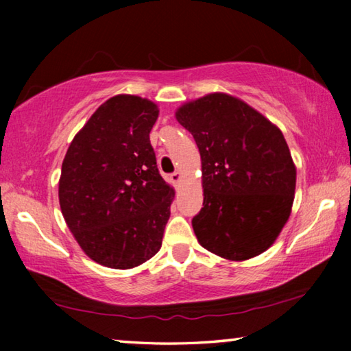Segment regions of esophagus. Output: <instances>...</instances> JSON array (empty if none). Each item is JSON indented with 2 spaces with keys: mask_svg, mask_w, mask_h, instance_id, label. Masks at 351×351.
I'll use <instances>...</instances> for the list:
<instances>
[{
  "mask_svg": "<svg viewBox=\"0 0 351 351\" xmlns=\"http://www.w3.org/2000/svg\"><path fill=\"white\" fill-rule=\"evenodd\" d=\"M170 181L173 182L175 186H176V184L181 181V171H175V173H171V175H170Z\"/></svg>",
  "mask_w": 351,
  "mask_h": 351,
  "instance_id": "esophagus-1",
  "label": "esophagus"
}]
</instances>
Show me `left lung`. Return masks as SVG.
<instances>
[{"label": "left lung", "instance_id": "obj_1", "mask_svg": "<svg viewBox=\"0 0 351 351\" xmlns=\"http://www.w3.org/2000/svg\"><path fill=\"white\" fill-rule=\"evenodd\" d=\"M201 154L203 209L192 226L199 245L226 260L257 257L291 215L295 165L277 125L246 102L212 93L176 110Z\"/></svg>", "mask_w": 351, "mask_h": 351}]
</instances>
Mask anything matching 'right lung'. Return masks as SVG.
<instances>
[{"label": "right lung", "instance_id": "add662e5", "mask_svg": "<svg viewBox=\"0 0 351 351\" xmlns=\"http://www.w3.org/2000/svg\"><path fill=\"white\" fill-rule=\"evenodd\" d=\"M158 116L148 99L111 97L74 136L63 159V218L83 252L106 268H136L161 249L175 190L159 175L150 144Z\"/></svg>", "mask_w": 351, "mask_h": 351}]
</instances>
